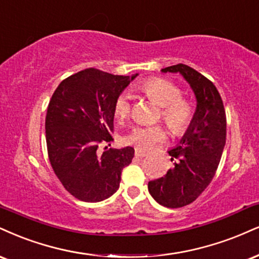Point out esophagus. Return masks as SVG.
<instances>
[{"mask_svg":"<svg viewBox=\"0 0 259 259\" xmlns=\"http://www.w3.org/2000/svg\"><path fill=\"white\" fill-rule=\"evenodd\" d=\"M146 155H147V152L142 151V149H140V148H135V157L145 158Z\"/></svg>","mask_w":259,"mask_h":259,"instance_id":"1","label":"esophagus"}]
</instances>
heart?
Masks as SVG:
<instances>
[{
  "label": "heart",
  "mask_w": 259,
  "mask_h": 259,
  "mask_svg": "<svg viewBox=\"0 0 259 259\" xmlns=\"http://www.w3.org/2000/svg\"><path fill=\"white\" fill-rule=\"evenodd\" d=\"M140 89L152 101L160 107L159 118L166 124L170 132L182 135L191 126L194 118V107L188 100L182 98V90L169 79L151 78L145 80ZM132 113L129 96L118 95L113 102V114L118 120L123 121ZM165 139V132L160 125L136 126L125 136L127 145H134L140 149H152L157 143Z\"/></svg>",
  "instance_id": "1"
}]
</instances>
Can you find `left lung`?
Listing matches in <instances>:
<instances>
[{
    "mask_svg": "<svg viewBox=\"0 0 259 259\" xmlns=\"http://www.w3.org/2000/svg\"><path fill=\"white\" fill-rule=\"evenodd\" d=\"M161 71L180 72L197 98L191 126L180 145L169 151L171 161H175L174 167L164 177L148 182V191L155 201L177 208L194 201L216 174L226 145V110L214 84L194 68L177 64Z\"/></svg>",
    "mask_w": 259,
    "mask_h": 259,
    "instance_id": "8db88e82",
    "label": "left lung"
}]
</instances>
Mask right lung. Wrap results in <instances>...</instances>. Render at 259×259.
<instances>
[{
  "label": "right lung",
  "mask_w": 259,
  "mask_h": 259,
  "mask_svg": "<svg viewBox=\"0 0 259 259\" xmlns=\"http://www.w3.org/2000/svg\"><path fill=\"white\" fill-rule=\"evenodd\" d=\"M136 76L85 68L62 80L49 101V161L65 189L78 200L110 198L119 188L121 171L132 163L133 147H105L100 153L99 146L113 141V102Z\"/></svg>",
  "instance_id": "add662e5"
}]
</instances>
